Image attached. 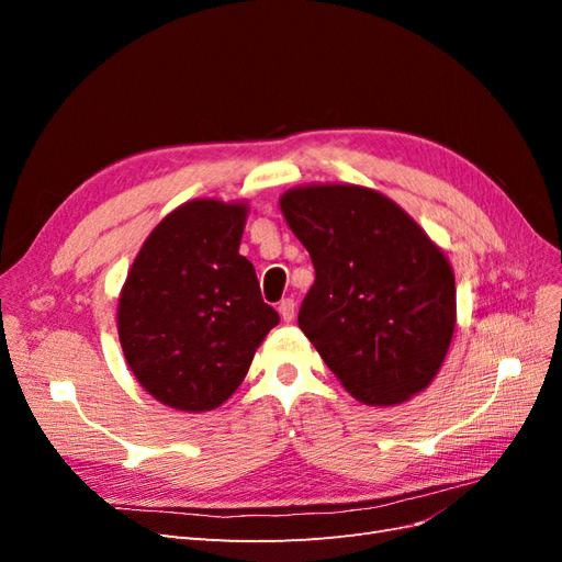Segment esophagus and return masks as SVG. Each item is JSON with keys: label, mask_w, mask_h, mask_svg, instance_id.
Instances as JSON below:
<instances>
[{"label": "esophagus", "mask_w": 562, "mask_h": 562, "mask_svg": "<svg viewBox=\"0 0 562 562\" xmlns=\"http://www.w3.org/2000/svg\"><path fill=\"white\" fill-rule=\"evenodd\" d=\"M279 314H281V318H283L285 323H291V321L295 318V300H291V297L281 300V302H279Z\"/></svg>", "instance_id": "obj_1"}]
</instances>
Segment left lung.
Returning a JSON list of instances; mask_svg holds the SVG:
<instances>
[{
    "label": "left lung",
    "mask_w": 562,
    "mask_h": 562,
    "mask_svg": "<svg viewBox=\"0 0 562 562\" xmlns=\"http://www.w3.org/2000/svg\"><path fill=\"white\" fill-rule=\"evenodd\" d=\"M279 203L316 271L297 323L333 375L366 405H398L427 389L457 321L446 252L368 187H295Z\"/></svg>",
    "instance_id": "obj_1"
}]
</instances>
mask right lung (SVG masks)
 <instances>
[{"mask_svg":"<svg viewBox=\"0 0 562 562\" xmlns=\"http://www.w3.org/2000/svg\"><path fill=\"white\" fill-rule=\"evenodd\" d=\"M248 203L194 199L151 229L119 295L126 363L147 394L184 413L223 405L279 323L239 255Z\"/></svg>","mask_w":562,"mask_h":562,"instance_id":"obj_1","label":"right lung"}]
</instances>
